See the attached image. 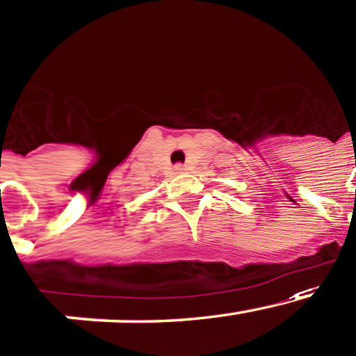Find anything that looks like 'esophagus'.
Returning a JSON list of instances; mask_svg holds the SVG:
<instances>
[{
    "label": "esophagus",
    "mask_w": 356,
    "mask_h": 356,
    "mask_svg": "<svg viewBox=\"0 0 356 356\" xmlns=\"http://www.w3.org/2000/svg\"><path fill=\"white\" fill-rule=\"evenodd\" d=\"M174 170H175V174H182V172L186 170V167L181 165V163H177V165L174 167Z\"/></svg>",
    "instance_id": "34e87169"
}]
</instances>
